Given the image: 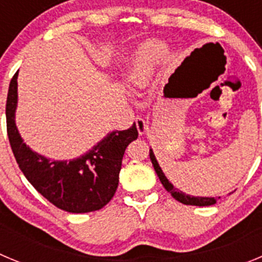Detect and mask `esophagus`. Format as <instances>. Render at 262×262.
<instances>
[{"label": "esophagus", "mask_w": 262, "mask_h": 262, "mask_svg": "<svg viewBox=\"0 0 262 262\" xmlns=\"http://www.w3.org/2000/svg\"><path fill=\"white\" fill-rule=\"evenodd\" d=\"M136 125H137V130H138V133L142 136V134L146 133V130H147V122H146L145 119H142V117H136Z\"/></svg>", "instance_id": "obj_1"}]
</instances>
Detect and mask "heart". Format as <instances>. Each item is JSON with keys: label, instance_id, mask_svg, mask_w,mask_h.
Instances as JSON below:
<instances>
[{"label": "heart", "instance_id": "heart-1", "mask_svg": "<svg viewBox=\"0 0 262 262\" xmlns=\"http://www.w3.org/2000/svg\"><path fill=\"white\" fill-rule=\"evenodd\" d=\"M159 55L151 44L142 47L132 58L126 73V84L130 90H140L148 84L155 72Z\"/></svg>", "mask_w": 262, "mask_h": 262}]
</instances>
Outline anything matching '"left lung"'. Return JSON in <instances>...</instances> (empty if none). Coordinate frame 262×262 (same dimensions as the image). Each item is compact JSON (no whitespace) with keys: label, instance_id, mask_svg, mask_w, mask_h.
<instances>
[{"label":"left lung","instance_id":"8db88e82","mask_svg":"<svg viewBox=\"0 0 262 262\" xmlns=\"http://www.w3.org/2000/svg\"><path fill=\"white\" fill-rule=\"evenodd\" d=\"M150 159H151V163L154 166V169L157 172L160 183L163 184V187L166 188L167 192L171 193L172 197L178 200L179 202H181L184 205H193V206H210V205H214L216 202V197H194V195L185 194L184 192L179 190L178 188L173 187V184L166 178L164 172L160 168L157 158L154 155V151H152V148H150ZM218 199H221V197H218Z\"/></svg>","mask_w":262,"mask_h":262}]
</instances>
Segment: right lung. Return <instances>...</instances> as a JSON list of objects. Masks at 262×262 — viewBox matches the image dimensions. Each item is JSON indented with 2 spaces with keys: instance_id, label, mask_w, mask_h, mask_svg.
<instances>
[{
  "instance_id": "right-lung-1",
  "label": "right lung",
  "mask_w": 262,
  "mask_h": 262,
  "mask_svg": "<svg viewBox=\"0 0 262 262\" xmlns=\"http://www.w3.org/2000/svg\"><path fill=\"white\" fill-rule=\"evenodd\" d=\"M18 72L9 86L6 124L16 163L32 187L51 204L69 213H90L111 201L119 185L122 157L137 140L136 124L126 130L108 133L86 154L70 160H55L27 146L15 124Z\"/></svg>"
}]
</instances>
